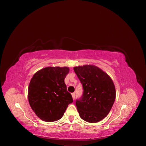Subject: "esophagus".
<instances>
[{
	"mask_svg": "<svg viewBox=\"0 0 146 146\" xmlns=\"http://www.w3.org/2000/svg\"><path fill=\"white\" fill-rule=\"evenodd\" d=\"M72 99L74 100L75 97H76V93H75V92H73V93H72Z\"/></svg>",
	"mask_w": 146,
	"mask_h": 146,
	"instance_id": "1",
	"label": "esophagus"
}]
</instances>
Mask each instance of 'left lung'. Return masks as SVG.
I'll return each instance as SVG.
<instances>
[{"label": "left lung", "instance_id": "obj_1", "mask_svg": "<svg viewBox=\"0 0 146 146\" xmlns=\"http://www.w3.org/2000/svg\"><path fill=\"white\" fill-rule=\"evenodd\" d=\"M83 86V94L77 99L78 112L83 120L95 123L102 120L111 110L116 90L108 75L94 65L74 68Z\"/></svg>", "mask_w": 146, "mask_h": 146}]
</instances>
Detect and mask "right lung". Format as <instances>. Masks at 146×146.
Listing matches in <instances>:
<instances>
[{
	"label": "right lung",
	"instance_id": "right-lung-1",
	"mask_svg": "<svg viewBox=\"0 0 146 146\" xmlns=\"http://www.w3.org/2000/svg\"><path fill=\"white\" fill-rule=\"evenodd\" d=\"M68 67H47L38 70L31 79L28 99L36 115L46 122L58 121L63 117L72 97L67 91L64 78Z\"/></svg>",
	"mask_w": 146,
	"mask_h": 146
}]
</instances>
